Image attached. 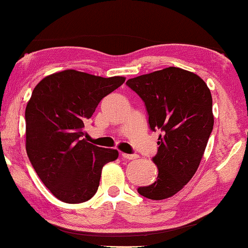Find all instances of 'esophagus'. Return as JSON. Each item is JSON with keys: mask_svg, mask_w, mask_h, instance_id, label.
Segmentation results:
<instances>
[{"mask_svg": "<svg viewBox=\"0 0 248 248\" xmlns=\"http://www.w3.org/2000/svg\"><path fill=\"white\" fill-rule=\"evenodd\" d=\"M121 155H123L124 159L127 160H133L138 158V155H136V153H132V155H129V153H121Z\"/></svg>", "mask_w": 248, "mask_h": 248, "instance_id": "obj_1", "label": "esophagus"}]
</instances>
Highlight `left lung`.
Segmentation results:
<instances>
[{"mask_svg":"<svg viewBox=\"0 0 248 248\" xmlns=\"http://www.w3.org/2000/svg\"><path fill=\"white\" fill-rule=\"evenodd\" d=\"M143 100L152 131L160 130L153 163L158 176L138 193L150 200L168 199L198 170L213 130L212 96L205 82L187 70L168 67L127 82Z\"/></svg>","mask_w":248,"mask_h":248,"instance_id":"8db88e82","label":"left lung"}]
</instances>
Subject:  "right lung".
<instances>
[{
  "label": "right lung",
  "instance_id": "obj_1",
  "mask_svg": "<svg viewBox=\"0 0 248 248\" xmlns=\"http://www.w3.org/2000/svg\"><path fill=\"white\" fill-rule=\"evenodd\" d=\"M125 80L67 69L45 77L26 106V152L45 186L70 204L88 201L99 186L106 163L118 151L85 139L84 128L101 99Z\"/></svg>",
  "mask_w": 248,
  "mask_h": 248
}]
</instances>
